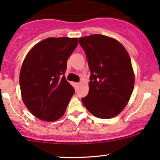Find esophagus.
Segmentation results:
<instances>
[{
  "label": "esophagus",
  "mask_w": 160,
  "mask_h": 160,
  "mask_svg": "<svg viewBox=\"0 0 160 160\" xmlns=\"http://www.w3.org/2000/svg\"><path fill=\"white\" fill-rule=\"evenodd\" d=\"M79 86H80V83H79V82H76V83H75V86H76V87H78Z\"/></svg>",
  "instance_id": "esophagus-1"
}]
</instances>
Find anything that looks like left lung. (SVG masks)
Returning <instances> with one entry per match:
<instances>
[{
  "mask_svg": "<svg viewBox=\"0 0 160 160\" xmlns=\"http://www.w3.org/2000/svg\"><path fill=\"white\" fill-rule=\"evenodd\" d=\"M79 43L91 72L89 92L81 99L83 106L99 118L117 116L126 106L134 89L128 53L119 41L98 34L80 38Z\"/></svg>",
  "mask_w": 160,
  "mask_h": 160,
  "instance_id": "obj_1",
  "label": "left lung"
}]
</instances>
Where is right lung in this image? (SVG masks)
<instances>
[{
  "label": "right lung",
  "mask_w": 160,
  "mask_h": 160,
  "mask_svg": "<svg viewBox=\"0 0 160 160\" xmlns=\"http://www.w3.org/2000/svg\"><path fill=\"white\" fill-rule=\"evenodd\" d=\"M78 44V38H48L36 44L24 59L19 79L22 99L40 120L53 122L65 113L74 89L64 74Z\"/></svg>",
  "instance_id": "right-lung-1"
}]
</instances>
